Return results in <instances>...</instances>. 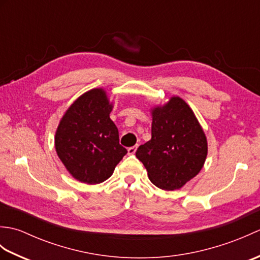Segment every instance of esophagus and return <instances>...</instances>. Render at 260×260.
Here are the masks:
<instances>
[{"label":"esophagus","instance_id":"1","mask_svg":"<svg viewBox=\"0 0 260 260\" xmlns=\"http://www.w3.org/2000/svg\"><path fill=\"white\" fill-rule=\"evenodd\" d=\"M136 150H137V145H135V146H132V147H128V148H127V153H128L129 155H133V154H135Z\"/></svg>","mask_w":260,"mask_h":260}]
</instances>
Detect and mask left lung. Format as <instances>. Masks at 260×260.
Returning <instances> with one entry per match:
<instances>
[{"instance_id":"obj_1","label":"left lung","mask_w":260,"mask_h":260,"mask_svg":"<svg viewBox=\"0 0 260 260\" xmlns=\"http://www.w3.org/2000/svg\"><path fill=\"white\" fill-rule=\"evenodd\" d=\"M152 110V139L141 145L136 157L148 179L159 189H181L200 172L208 142L194 113L179 96Z\"/></svg>"}]
</instances>
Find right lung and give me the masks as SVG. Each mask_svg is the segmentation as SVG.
<instances>
[{"label":"right lung","instance_id":"add662e5","mask_svg":"<svg viewBox=\"0 0 260 260\" xmlns=\"http://www.w3.org/2000/svg\"><path fill=\"white\" fill-rule=\"evenodd\" d=\"M112 110L106 91L93 88L77 98L60 119L56 152L68 172L82 183L106 181L127 153L109 117Z\"/></svg>","mask_w":260,"mask_h":260}]
</instances>
